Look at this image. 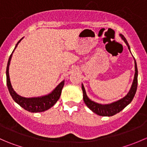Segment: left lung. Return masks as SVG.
Masks as SVG:
<instances>
[{
	"mask_svg": "<svg viewBox=\"0 0 147 147\" xmlns=\"http://www.w3.org/2000/svg\"><path fill=\"white\" fill-rule=\"evenodd\" d=\"M121 39L124 41L126 45L128 47L129 50L130 51V47L129 45V43L127 42V40L124 38V35L120 34ZM134 64H135V73H134V80H133L132 84H131V89H130L129 92L128 94L125 96L124 97L121 98V100H118L115 102H112L111 104H107V105H101V104H98L97 102H94L92 101L91 100L88 98L86 94L85 90L84 87L82 84V90L83 92V100H84L85 105L88 107L89 109H91L93 112H94L97 115H100V116H105V117H110L113 116V115H116V114L119 113L120 111L122 110L123 109L126 107L132 101L133 98H134L135 93L137 92V76H138V70H137V63H136L135 60H134Z\"/></svg>",
	"mask_w": 147,
	"mask_h": 147,
	"instance_id": "8db88e82",
	"label": "left lung"
}]
</instances>
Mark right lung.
<instances>
[{
  "label": "right lung",
  "mask_w": 147,
  "mask_h": 147,
  "mask_svg": "<svg viewBox=\"0 0 147 147\" xmlns=\"http://www.w3.org/2000/svg\"><path fill=\"white\" fill-rule=\"evenodd\" d=\"M22 39H23V38H22ZM22 39H20V40L18 42L16 47H15V49L17 47L18 45L19 42L21 41ZM15 49L13 50L11 55H10L6 68L7 86H8V90H9V92L10 95H11L12 98L13 99V100H14L16 103L18 104L21 107H23V109L28 111V112H41L47 110V109H50V107H52L57 102V100H59V98H60V94H61L62 92V89L63 88V86H64L65 84V81H62L51 93L47 94V95L38 97H31V98H26V97H23L18 95V94L14 91L13 87H12L9 77V65L10 63V60H11L12 55H13V52H14Z\"/></svg>",
  "instance_id": "add662e5"
}]
</instances>
